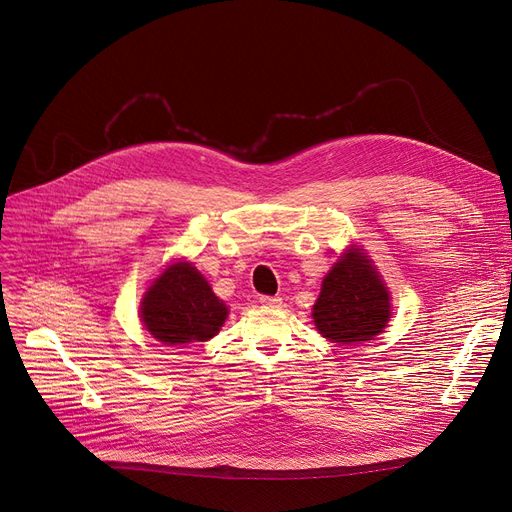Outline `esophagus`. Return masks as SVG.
Segmentation results:
<instances>
[{
    "instance_id": "esophagus-1",
    "label": "esophagus",
    "mask_w": 512,
    "mask_h": 512,
    "mask_svg": "<svg viewBox=\"0 0 512 512\" xmlns=\"http://www.w3.org/2000/svg\"><path fill=\"white\" fill-rule=\"evenodd\" d=\"M260 304L277 308V306H281V298H277V296H260Z\"/></svg>"
}]
</instances>
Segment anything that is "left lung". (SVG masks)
Wrapping results in <instances>:
<instances>
[{"label": "left lung", "mask_w": 512, "mask_h": 512, "mask_svg": "<svg viewBox=\"0 0 512 512\" xmlns=\"http://www.w3.org/2000/svg\"><path fill=\"white\" fill-rule=\"evenodd\" d=\"M389 312V294L373 264L348 250L323 279L312 319L331 342L356 344L379 335L392 316Z\"/></svg>", "instance_id": "obj_1"}]
</instances>
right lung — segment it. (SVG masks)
I'll return each instance as SVG.
<instances>
[{
  "label": "right lung",
  "mask_w": 512,
  "mask_h": 512,
  "mask_svg": "<svg viewBox=\"0 0 512 512\" xmlns=\"http://www.w3.org/2000/svg\"><path fill=\"white\" fill-rule=\"evenodd\" d=\"M227 306L189 262H177L154 281L141 302V321L158 342H206L221 331Z\"/></svg>",
  "instance_id": "1"
}]
</instances>
